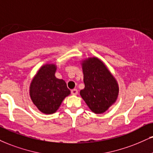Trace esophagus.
<instances>
[{
  "label": "esophagus",
  "instance_id": "1",
  "mask_svg": "<svg viewBox=\"0 0 153 153\" xmlns=\"http://www.w3.org/2000/svg\"><path fill=\"white\" fill-rule=\"evenodd\" d=\"M78 90H77V89H73L71 91V94L73 95H78Z\"/></svg>",
  "mask_w": 153,
  "mask_h": 153
}]
</instances>
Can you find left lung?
I'll return each instance as SVG.
<instances>
[{
  "instance_id": "left-lung-1",
  "label": "left lung",
  "mask_w": 153,
  "mask_h": 153,
  "mask_svg": "<svg viewBox=\"0 0 153 153\" xmlns=\"http://www.w3.org/2000/svg\"><path fill=\"white\" fill-rule=\"evenodd\" d=\"M85 88L80 94L93 113H103L117 98L118 84L100 59L95 57L82 60Z\"/></svg>"
}]
</instances>
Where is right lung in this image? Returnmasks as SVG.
<instances>
[{
    "label": "right lung",
    "instance_id": "obj_1",
    "mask_svg": "<svg viewBox=\"0 0 153 153\" xmlns=\"http://www.w3.org/2000/svg\"><path fill=\"white\" fill-rule=\"evenodd\" d=\"M54 64L42 66L30 85V96L38 109L45 114L56 113L65 97L71 94L65 82L55 76Z\"/></svg>",
    "mask_w": 153,
    "mask_h": 153
}]
</instances>
